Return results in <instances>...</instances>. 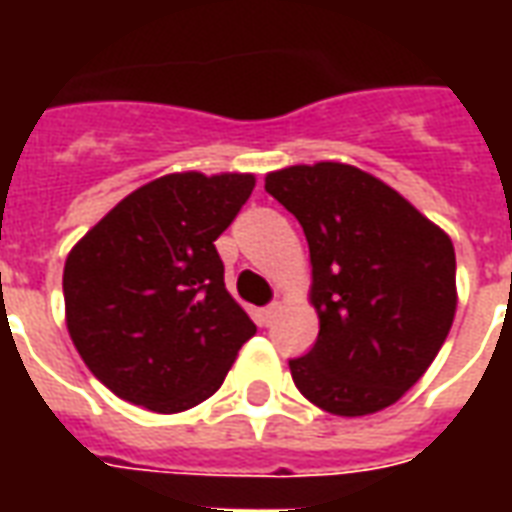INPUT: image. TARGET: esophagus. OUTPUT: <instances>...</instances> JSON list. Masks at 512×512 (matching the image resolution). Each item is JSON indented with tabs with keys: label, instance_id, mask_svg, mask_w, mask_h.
<instances>
[{
	"label": "esophagus",
	"instance_id": "obj_1",
	"mask_svg": "<svg viewBox=\"0 0 512 512\" xmlns=\"http://www.w3.org/2000/svg\"><path fill=\"white\" fill-rule=\"evenodd\" d=\"M277 312L279 304H268V307H263V310H260V323H263V326H271L274 318H277Z\"/></svg>",
	"mask_w": 512,
	"mask_h": 512
}]
</instances>
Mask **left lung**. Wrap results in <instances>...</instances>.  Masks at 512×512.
I'll use <instances>...</instances> for the list:
<instances>
[{"instance_id":"1","label":"left lung","mask_w":512,"mask_h":512,"mask_svg":"<svg viewBox=\"0 0 512 512\" xmlns=\"http://www.w3.org/2000/svg\"><path fill=\"white\" fill-rule=\"evenodd\" d=\"M310 244L321 332L290 359L293 384L337 417L392 406L417 384L455 318V249L444 230L373 175L348 164L271 172Z\"/></svg>"}]
</instances>
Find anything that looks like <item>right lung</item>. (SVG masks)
<instances>
[{"mask_svg":"<svg viewBox=\"0 0 512 512\" xmlns=\"http://www.w3.org/2000/svg\"><path fill=\"white\" fill-rule=\"evenodd\" d=\"M252 189V175H164L117 202L71 249L68 332L117 397L175 414L222 386L257 326L224 288L213 241Z\"/></svg>","mask_w":512,"mask_h":512,"instance_id":"add662e5","label":"right lung"}]
</instances>
